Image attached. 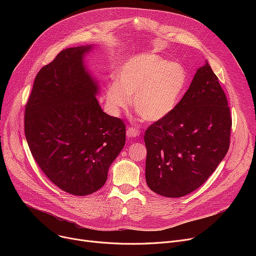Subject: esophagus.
Here are the masks:
<instances>
[{
    "label": "esophagus",
    "instance_id": "1",
    "mask_svg": "<svg viewBox=\"0 0 256 256\" xmlns=\"http://www.w3.org/2000/svg\"><path fill=\"white\" fill-rule=\"evenodd\" d=\"M138 134H140V130L136 128H134V126L128 128V130H126L128 138H136V136H138Z\"/></svg>",
    "mask_w": 256,
    "mask_h": 256
}]
</instances>
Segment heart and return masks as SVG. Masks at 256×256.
<instances>
[{
	"instance_id": "heart-1",
	"label": "heart",
	"mask_w": 256,
	"mask_h": 256,
	"mask_svg": "<svg viewBox=\"0 0 256 256\" xmlns=\"http://www.w3.org/2000/svg\"><path fill=\"white\" fill-rule=\"evenodd\" d=\"M186 83V72L178 62H167L154 54L130 58L116 74V82L105 90L109 110L118 116L130 104L140 118L156 122L168 116L176 106Z\"/></svg>"
}]
</instances>
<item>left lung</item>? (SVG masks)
I'll return each mask as SVG.
<instances>
[{
	"instance_id": "obj_1",
	"label": "left lung",
	"mask_w": 256,
	"mask_h": 256,
	"mask_svg": "<svg viewBox=\"0 0 256 256\" xmlns=\"http://www.w3.org/2000/svg\"><path fill=\"white\" fill-rule=\"evenodd\" d=\"M231 126L227 97L206 62L173 110L144 132L150 190L166 198L198 190L226 156Z\"/></svg>"
}]
</instances>
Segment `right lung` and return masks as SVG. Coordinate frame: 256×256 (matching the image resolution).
Returning a JSON list of instances; mask_svg holds the SVG:
<instances>
[{
    "label": "right lung",
    "instance_id": "1",
    "mask_svg": "<svg viewBox=\"0 0 256 256\" xmlns=\"http://www.w3.org/2000/svg\"><path fill=\"white\" fill-rule=\"evenodd\" d=\"M91 46L62 50L35 77L25 106L30 152L62 190L87 196L100 190L126 144V124L103 112L97 83L84 66Z\"/></svg>",
    "mask_w": 256,
    "mask_h": 256
}]
</instances>
